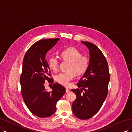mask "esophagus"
I'll return each instance as SVG.
<instances>
[{"label": "esophagus", "mask_w": 132, "mask_h": 132, "mask_svg": "<svg viewBox=\"0 0 132 132\" xmlns=\"http://www.w3.org/2000/svg\"><path fill=\"white\" fill-rule=\"evenodd\" d=\"M65 92L67 93H69V92H70V90L68 88H66V89H65Z\"/></svg>", "instance_id": "34e87169"}]
</instances>
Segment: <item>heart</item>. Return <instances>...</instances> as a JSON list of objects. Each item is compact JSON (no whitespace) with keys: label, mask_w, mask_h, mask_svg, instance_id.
<instances>
[{"label":"heart","mask_w":132,"mask_h":132,"mask_svg":"<svg viewBox=\"0 0 132 132\" xmlns=\"http://www.w3.org/2000/svg\"><path fill=\"white\" fill-rule=\"evenodd\" d=\"M61 56L62 59L69 62L67 72L59 73L55 76L56 81L63 86H67L72 80L73 73L79 76L85 73L89 65V60L86 56H82L81 52L74 48H69L63 51ZM50 69L56 71L59 65V61L55 57H51L48 60Z\"/></svg>","instance_id":"heart-1"}]
</instances>
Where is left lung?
I'll list each match as a JSON object with an SVG mask.
<instances>
[{
    "label": "left lung",
    "mask_w": 132,
    "mask_h": 132,
    "mask_svg": "<svg viewBox=\"0 0 132 132\" xmlns=\"http://www.w3.org/2000/svg\"><path fill=\"white\" fill-rule=\"evenodd\" d=\"M90 54L88 69L77 83L79 89L71 91L76 95L72 104V112L82 120L91 118L102 107L108 94L110 76L107 61L102 51L89 42H81Z\"/></svg>",
    "instance_id": "obj_1"
}]
</instances>
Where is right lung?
<instances>
[{
  "mask_svg": "<svg viewBox=\"0 0 132 132\" xmlns=\"http://www.w3.org/2000/svg\"><path fill=\"white\" fill-rule=\"evenodd\" d=\"M59 39H45L36 42L24 57L20 77L22 97L30 111L39 118L53 115L56 110L57 102L65 92V88L58 83L53 84L50 92L44 87L45 80L54 82L53 79L49 77L51 72L45 56Z\"/></svg>",
  "mask_w": 132,
  "mask_h": 132,
  "instance_id": "obj_1",
  "label": "right lung"
}]
</instances>
